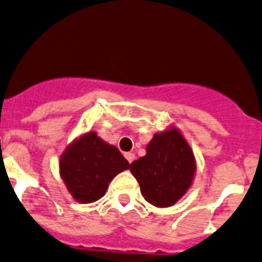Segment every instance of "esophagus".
I'll use <instances>...</instances> for the list:
<instances>
[{
    "label": "esophagus",
    "instance_id": "esophagus-1",
    "mask_svg": "<svg viewBox=\"0 0 262 262\" xmlns=\"http://www.w3.org/2000/svg\"><path fill=\"white\" fill-rule=\"evenodd\" d=\"M124 156H125V159L128 160L129 164H132V161H133V160H134V154H132V152H126V154L124 155Z\"/></svg>",
    "mask_w": 262,
    "mask_h": 262
}]
</instances>
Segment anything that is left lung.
Here are the masks:
<instances>
[{
	"instance_id": "obj_1",
	"label": "left lung",
	"mask_w": 262,
	"mask_h": 262,
	"mask_svg": "<svg viewBox=\"0 0 262 262\" xmlns=\"http://www.w3.org/2000/svg\"><path fill=\"white\" fill-rule=\"evenodd\" d=\"M130 172L147 202L157 207L172 206L192 185L195 160L189 144L174 126L155 134L146 156L130 164Z\"/></svg>"
}]
</instances>
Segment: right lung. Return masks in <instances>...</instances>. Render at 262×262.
<instances>
[{
    "label": "right lung",
    "instance_id": "right-lung-1",
    "mask_svg": "<svg viewBox=\"0 0 262 262\" xmlns=\"http://www.w3.org/2000/svg\"><path fill=\"white\" fill-rule=\"evenodd\" d=\"M129 162L115 146L96 132H88L67 147L60 157V175L70 194L80 204H91L106 193L108 183Z\"/></svg>",
    "mask_w": 262,
    "mask_h": 262
}]
</instances>
